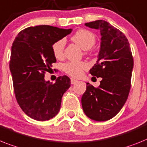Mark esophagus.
I'll use <instances>...</instances> for the list:
<instances>
[{"mask_svg":"<svg viewBox=\"0 0 147 147\" xmlns=\"http://www.w3.org/2000/svg\"><path fill=\"white\" fill-rule=\"evenodd\" d=\"M71 84H76L78 82V81L77 80H76V79H74V78H71Z\"/></svg>","mask_w":147,"mask_h":147,"instance_id":"1","label":"esophagus"}]
</instances>
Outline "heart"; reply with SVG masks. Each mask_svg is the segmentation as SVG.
I'll use <instances>...</instances> for the list:
<instances>
[{"mask_svg": "<svg viewBox=\"0 0 147 147\" xmlns=\"http://www.w3.org/2000/svg\"><path fill=\"white\" fill-rule=\"evenodd\" d=\"M74 42L79 45L84 50L91 49L96 43V36L92 32L87 30H79L71 37ZM65 39H60L53 43L51 49L54 56L56 58H61L63 55ZM88 68V64L84 61H69L63 64V69L65 72L75 78H78L82 75L83 71Z\"/></svg>", "mask_w": 147, "mask_h": 147, "instance_id": "1", "label": "heart"}]
</instances>
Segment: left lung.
Here are the masks:
<instances>
[{
    "label": "left lung",
    "instance_id": "8db88e82",
    "mask_svg": "<svg viewBox=\"0 0 147 147\" xmlns=\"http://www.w3.org/2000/svg\"><path fill=\"white\" fill-rule=\"evenodd\" d=\"M85 25L100 30V51L90 73L102 79L98 87L86 84L81 104L89 118L106 121L115 117L126 102L131 88L133 57L125 36L108 22L97 20Z\"/></svg>",
    "mask_w": 147,
    "mask_h": 147
}]
</instances>
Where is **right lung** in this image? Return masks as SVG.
I'll return each instance as SVG.
<instances>
[{
  "label": "right lung",
  "mask_w": 147,
  "mask_h": 147,
  "mask_svg": "<svg viewBox=\"0 0 147 147\" xmlns=\"http://www.w3.org/2000/svg\"><path fill=\"white\" fill-rule=\"evenodd\" d=\"M71 30L49 25L29 27L13 42L9 69L16 98L22 111L32 119L49 120L60 111L63 95L70 87L69 78L60 76L52 84L44 77L56 62L53 43Z\"/></svg>",
  "instance_id": "obj_1"
}]
</instances>
